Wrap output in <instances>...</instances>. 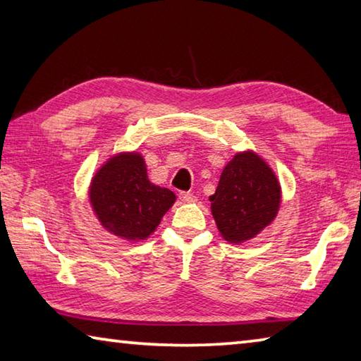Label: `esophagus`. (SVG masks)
<instances>
[{"label":"esophagus","mask_w":361,"mask_h":361,"mask_svg":"<svg viewBox=\"0 0 361 361\" xmlns=\"http://www.w3.org/2000/svg\"><path fill=\"white\" fill-rule=\"evenodd\" d=\"M178 197H180L181 202H185V203H192V202L197 200V199H195V195L191 194V192H180Z\"/></svg>","instance_id":"esophagus-1"}]
</instances>
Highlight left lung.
Segmentation results:
<instances>
[{
    "label": "left lung",
    "instance_id": "obj_1",
    "mask_svg": "<svg viewBox=\"0 0 361 361\" xmlns=\"http://www.w3.org/2000/svg\"><path fill=\"white\" fill-rule=\"evenodd\" d=\"M281 197L273 169L251 149L237 153L222 170L216 192L209 195L221 237L235 245L252 240L276 218Z\"/></svg>",
    "mask_w": 361,
    "mask_h": 361
}]
</instances>
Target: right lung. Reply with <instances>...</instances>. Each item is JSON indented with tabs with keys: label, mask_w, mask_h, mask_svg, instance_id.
I'll return each mask as SVG.
<instances>
[{
	"label": "right lung",
	"mask_w": 361,
	"mask_h": 361,
	"mask_svg": "<svg viewBox=\"0 0 361 361\" xmlns=\"http://www.w3.org/2000/svg\"><path fill=\"white\" fill-rule=\"evenodd\" d=\"M88 199L107 232L128 241H142L156 231L176 195L153 185L143 156L133 152L118 153L97 169Z\"/></svg>",
	"instance_id": "obj_1"
}]
</instances>
